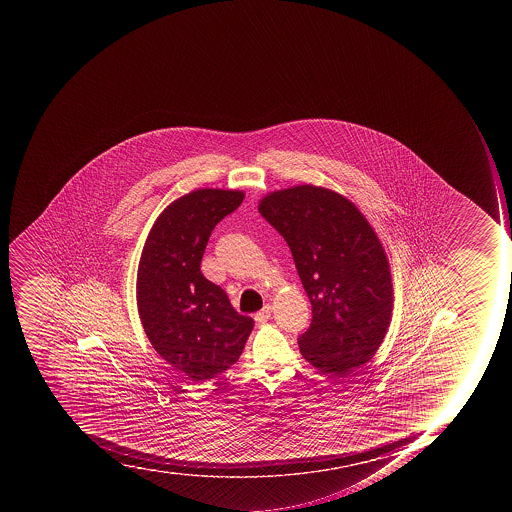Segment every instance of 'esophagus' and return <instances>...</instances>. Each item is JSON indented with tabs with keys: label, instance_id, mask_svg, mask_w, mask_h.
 I'll return each instance as SVG.
<instances>
[{
	"label": "esophagus",
	"instance_id": "esophagus-1",
	"mask_svg": "<svg viewBox=\"0 0 512 512\" xmlns=\"http://www.w3.org/2000/svg\"><path fill=\"white\" fill-rule=\"evenodd\" d=\"M270 314H272V307L264 306L259 310L258 314H254V320L262 325V323H266L269 320Z\"/></svg>",
	"mask_w": 512,
	"mask_h": 512
}]
</instances>
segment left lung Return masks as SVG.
<instances>
[{"instance_id":"obj_1","label":"left lung","mask_w":512,"mask_h":512,"mask_svg":"<svg viewBox=\"0 0 512 512\" xmlns=\"http://www.w3.org/2000/svg\"><path fill=\"white\" fill-rule=\"evenodd\" d=\"M258 210L290 246L312 304L302 357L334 376L367 363L394 307L389 259L368 219L349 198L312 184L269 192Z\"/></svg>"}]
</instances>
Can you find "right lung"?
<instances>
[{
  "label": "right lung",
  "mask_w": 512,
  "mask_h": 512,
  "mask_svg": "<svg viewBox=\"0 0 512 512\" xmlns=\"http://www.w3.org/2000/svg\"><path fill=\"white\" fill-rule=\"evenodd\" d=\"M243 198V190H192L161 211L142 248L136 294L145 334L192 381L232 367L253 330V318L238 314L200 270L211 232Z\"/></svg>",
  "instance_id": "obj_1"
}]
</instances>
